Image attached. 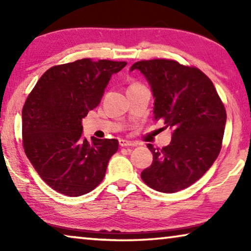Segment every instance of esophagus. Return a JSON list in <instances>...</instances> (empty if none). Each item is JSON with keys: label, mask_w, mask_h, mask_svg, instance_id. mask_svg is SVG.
I'll return each instance as SVG.
<instances>
[{"label": "esophagus", "mask_w": 251, "mask_h": 251, "mask_svg": "<svg viewBox=\"0 0 251 251\" xmlns=\"http://www.w3.org/2000/svg\"><path fill=\"white\" fill-rule=\"evenodd\" d=\"M120 145L122 147H125V146H136L137 144H136L135 142H131V141H127V139H120Z\"/></svg>", "instance_id": "34e87169"}]
</instances>
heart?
Here are the masks:
<instances>
[{
	"mask_svg": "<svg viewBox=\"0 0 251 251\" xmlns=\"http://www.w3.org/2000/svg\"><path fill=\"white\" fill-rule=\"evenodd\" d=\"M136 85H139V84H138V83H133V84H131V85H130V86H129V87H131V86H136Z\"/></svg>",
	"mask_w": 251,
	"mask_h": 251,
	"instance_id": "heart-1",
	"label": "heart"
}]
</instances>
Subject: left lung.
Listing matches in <instances>:
<instances>
[{"label": "left lung", "mask_w": 251, "mask_h": 251, "mask_svg": "<svg viewBox=\"0 0 251 251\" xmlns=\"http://www.w3.org/2000/svg\"><path fill=\"white\" fill-rule=\"evenodd\" d=\"M155 97V120L173 129L172 142L163 148L147 147L152 163L142 179L160 193H176L203 176L223 146L226 109L214 84L195 66L154 58L136 62Z\"/></svg>", "instance_id": "1"}]
</instances>
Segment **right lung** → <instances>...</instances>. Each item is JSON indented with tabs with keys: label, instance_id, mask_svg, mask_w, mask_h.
Listing matches in <instances>:
<instances>
[{
	"label": "right lung",
	"instance_id": "right-lung-1",
	"mask_svg": "<svg viewBox=\"0 0 251 251\" xmlns=\"http://www.w3.org/2000/svg\"><path fill=\"white\" fill-rule=\"evenodd\" d=\"M126 62L82 58L50 67L29 93L22 110L25 155L50 188L70 197L92 192L104 179L116 139L87 141L82 118L103 97L110 76Z\"/></svg>",
	"mask_w": 251,
	"mask_h": 251
}]
</instances>
